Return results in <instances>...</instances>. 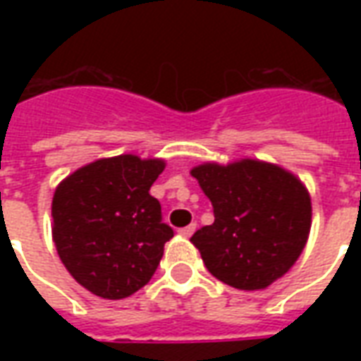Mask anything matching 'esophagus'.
<instances>
[{
    "label": "esophagus",
    "instance_id": "1",
    "mask_svg": "<svg viewBox=\"0 0 361 361\" xmlns=\"http://www.w3.org/2000/svg\"><path fill=\"white\" fill-rule=\"evenodd\" d=\"M195 230H197V224H195V222H191L189 226L180 228V235H183V238H191V235H193V232H195Z\"/></svg>",
    "mask_w": 361,
    "mask_h": 361
}]
</instances>
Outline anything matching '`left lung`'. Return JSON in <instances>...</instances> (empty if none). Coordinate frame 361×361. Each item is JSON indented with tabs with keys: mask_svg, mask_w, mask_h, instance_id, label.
Returning a JSON list of instances; mask_svg holds the SVG:
<instances>
[{
	"mask_svg": "<svg viewBox=\"0 0 361 361\" xmlns=\"http://www.w3.org/2000/svg\"><path fill=\"white\" fill-rule=\"evenodd\" d=\"M191 176L214 209V222L191 238L212 276L265 290L294 267L311 230V197L298 176L257 158L204 162Z\"/></svg>",
	"mask_w": 361,
	"mask_h": 361,
	"instance_id": "obj_1",
	"label": "left lung"
}]
</instances>
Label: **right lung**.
Segmentation results:
<instances>
[{
    "mask_svg": "<svg viewBox=\"0 0 361 361\" xmlns=\"http://www.w3.org/2000/svg\"><path fill=\"white\" fill-rule=\"evenodd\" d=\"M162 158H98L59 181L51 238L69 274L104 300H123L157 271L173 230L162 222L150 185Z\"/></svg>",
    "mask_w": 361,
    "mask_h": 361,
    "instance_id": "right-lung-1",
    "label": "right lung"
}]
</instances>
